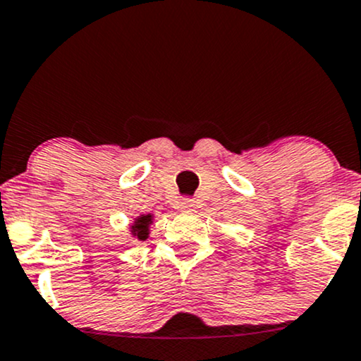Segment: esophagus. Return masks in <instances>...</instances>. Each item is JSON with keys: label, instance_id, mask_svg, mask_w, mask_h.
Masks as SVG:
<instances>
[{"label": "esophagus", "instance_id": "34e87169", "mask_svg": "<svg viewBox=\"0 0 361 361\" xmlns=\"http://www.w3.org/2000/svg\"><path fill=\"white\" fill-rule=\"evenodd\" d=\"M180 208H181V212H185V214H193V212H195V202H193V200H190V198H185L183 202L180 203Z\"/></svg>", "mask_w": 361, "mask_h": 361}]
</instances>
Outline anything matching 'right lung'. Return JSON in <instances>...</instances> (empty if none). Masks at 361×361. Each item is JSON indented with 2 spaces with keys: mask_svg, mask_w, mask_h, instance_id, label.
I'll use <instances>...</instances> for the list:
<instances>
[{
  "mask_svg": "<svg viewBox=\"0 0 361 361\" xmlns=\"http://www.w3.org/2000/svg\"><path fill=\"white\" fill-rule=\"evenodd\" d=\"M154 215L153 214H146V215H139L134 224L131 225V235L137 240L145 242L147 237H149V227L153 224Z\"/></svg>",
  "mask_w": 361,
  "mask_h": 361,
  "instance_id": "1",
  "label": "right lung"
}]
</instances>
